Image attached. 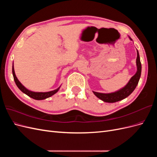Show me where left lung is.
<instances>
[{
	"label": "left lung",
	"mask_w": 157,
	"mask_h": 157,
	"mask_svg": "<svg viewBox=\"0 0 157 157\" xmlns=\"http://www.w3.org/2000/svg\"><path fill=\"white\" fill-rule=\"evenodd\" d=\"M132 40L131 38H130ZM136 65H137V72L133 76L130 80V81L126 85V86L118 90L117 92L110 93V94H103L93 92L94 94L102 101L108 103H115L122 99L127 98L128 96L132 93L135 88H136L137 84L140 80L141 73V64L140 59L139 52L137 50V58H136Z\"/></svg>",
	"instance_id": "left-lung-1"
}]
</instances>
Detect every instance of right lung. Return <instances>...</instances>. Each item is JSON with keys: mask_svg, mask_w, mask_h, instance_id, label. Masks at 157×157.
<instances>
[{"mask_svg": "<svg viewBox=\"0 0 157 157\" xmlns=\"http://www.w3.org/2000/svg\"><path fill=\"white\" fill-rule=\"evenodd\" d=\"M12 74H13L14 81H15L18 88L20 89L22 92H23L24 94H25L26 95H27L28 96H29L30 98H31L33 99H36V100H42V99H44L46 98H49L52 96H53L54 94H55L58 91L59 88H60V87H59L58 89L53 90V91L48 92H32V91H30V90H27V88H25L21 84V82L19 81L18 79L16 77V75H15V72H14L13 65L12 66Z\"/></svg>", "mask_w": 157, "mask_h": 157, "instance_id": "1", "label": "right lung"}]
</instances>
